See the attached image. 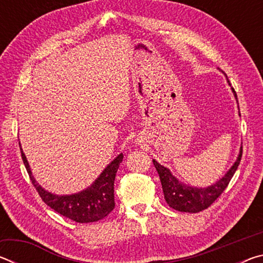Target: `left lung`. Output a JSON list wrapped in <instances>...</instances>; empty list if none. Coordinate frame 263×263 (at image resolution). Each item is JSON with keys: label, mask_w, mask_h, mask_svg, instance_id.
I'll return each instance as SVG.
<instances>
[{"label": "left lung", "mask_w": 263, "mask_h": 263, "mask_svg": "<svg viewBox=\"0 0 263 263\" xmlns=\"http://www.w3.org/2000/svg\"><path fill=\"white\" fill-rule=\"evenodd\" d=\"M232 90L234 92V96L237 97V92L234 91L233 88ZM241 155L242 147L240 149V154L237 161L234 162L230 171L226 173V175L218 181L216 184L208 186V188H193V186L181 183L179 180L172 175L168 168L161 166V164L153 160V164L158 171L160 181H161L164 199H166L168 205L177 211L190 213L203 211L209 206H211V204L219 197L222 191L228 188L231 179L233 177L239 166Z\"/></svg>", "instance_id": "left-lung-1"}]
</instances>
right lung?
Here are the masks:
<instances>
[{"label":"right lung","mask_w":263,"mask_h":263,"mask_svg":"<svg viewBox=\"0 0 263 263\" xmlns=\"http://www.w3.org/2000/svg\"><path fill=\"white\" fill-rule=\"evenodd\" d=\"M21 153L25 168L30 176V180L32 182L35 190L38 191V194L42 197L44 203L53 209L55 212L60 213L61 216L77 222H92L103 219V218H105L114 210V183L116 173L118 171L119 164L123 161V154H119L102 172V174L100 175V177H97V180L94 183L86 190L74 195L58 196L47 193L46 190H44L35 182L29 167L28 160H26L22 148Z\"/></svg>","instance_id":"right-lung-1"}]
</instances>
